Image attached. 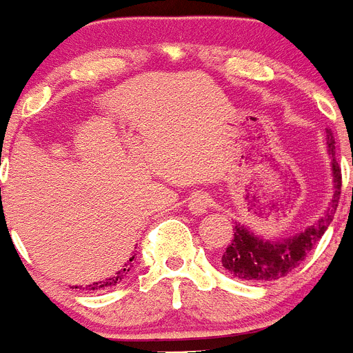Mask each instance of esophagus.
<instances>
[{"label": "esophagus", "mask_w": 353, "mask_h": 353, "mask_svg": "<svg viewBox=\"0 0 353 353\" xmlns=\"http://www.w3.org/2000/svg\"><path fill=\"white\" fill-rule=\"evenodd\" d=\"M212 205V199L208 195V193L204 192H196L193 193L192 196H190V211L193 212V214H204L205 211H208L209 208Z\"/></svg>", "instance_id": "obj_1"}]
</instances>
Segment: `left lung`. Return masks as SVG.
Segmentation results:
<instances>
[{"label": "left lung", "mask_w": 353, "mask_h": 353, "mask_svg": "<svg viewBox=\"0 0 353 353\" xmlns=\"http://www.w3.org/2000/svg\"><path fill=\"white\" fill-rule=\"evenodd\" d=\"M325 133L327 149L332 157V183H334V195L325 214L315 225L281 241L262 239L250 232L248 227L236 223L232 241L221 256V265L234 278L246 279V281H272V279L283 278L292 269L297 268L301 260L306 259L307 253L322 239L323 232L334 218L339 195H341V167L334 157L336 142L331 130L327 128Z\"/></svg>", "instance_id": "obj_1"}]
</instances>
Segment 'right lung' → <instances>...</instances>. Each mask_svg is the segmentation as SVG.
Segmentation results:
<instances>
[{
    "label": "right lung",
    "mask_w": 353,
    "mask_h": 353,
    "mask_svg": "<svg viewBox=\"0 0 353 353\" xmlns=\"http://www.w3.org/2000/svg\"><path fill=\"white\" fill-rule=\"evenodd\" d=\"M133 259H135V255L130 256L128 262L125 263V268H123L121 271H117L114 276L103 279V281H97V283L85 285L84 288H85V290H103V288H109V287H114V285H117V283H121L123 279H126V276H128L130 269L133 268Z\"/></svg>",
    "instance_id": "right-lung-1"
}]
</instances>
